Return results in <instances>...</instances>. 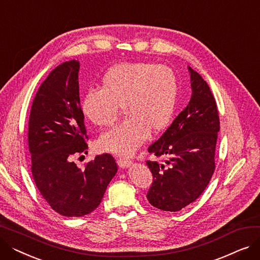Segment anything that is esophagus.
Instances as JSON below:
<instances>
[{
	"mask_svg": "<svg viewBox=\"0 0 260 260\" xmlns=\"http://www.w3.org/2000/svg\"><path fill=\"white\" fill-rule=\"evenodd\" d=\"M118 162V166L122 169H125V168H128L131 165H132V160L129 158H126V157H122V158H119L117 160Z\"/></svg>",
	"mask_w": 260,
	"mask_h": 260,
	"instance_id": "34e87169",
	"label": "esophagus"
}]
</instances>
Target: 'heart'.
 Masks as SVG:
<instances>
[{
    "label": "heart",
    "instance_id": "heart-1",
    "mask_svg": "<svg viewBox=\"0 0 260 260\" xmlns=\"http://www.w3.org/2000/svg\"><path fill=\"white\" fill-rule=\"evenodd\" d=\"M178 94V80L172 68L149 62H127L104 74L101 89H90L81 103L83 116L98 127H111L120 107L127 117L104 133L99 145L108 152L131 154L149 133L165 131L173 118Z\"/></svg>",
    "mask_w": 260,
    "mask_h": 260
}]
</instances>
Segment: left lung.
Here are the masks:
<instances>
[{
  "instance_id": "left-lung-1",
  "label": "left lung",
  "mask_w": 260,
  "mask_h": 260,
  "mask_svg": "<svg viewBox=\"0 0 260 260\" xmlns=\"http://www.w3.org/2000/svg\"><path fill=\"white\" fill-rule=\"evenodd\" d=\"M192 97L148 153L166 156L167 165L147 160L153 183L146 198L153 207L177 212L194 202L215 171V149L220 129L214 95L206 81L188 66Z\"/></svg>"
}]
</instances>
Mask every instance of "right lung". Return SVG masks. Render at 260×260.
Returning <instances> with one entry per match:
<instances>
[{"label":"right lung","instance_id":"right-lung-1","mask_svg":"<svg viewBox=\"0 0 260 260\" xmlns=\"http://www.w3.org/2000/svg\"><path fill=\"white\" fill-rule=\"evenodd\" d=\"M80 64L57 66L39 87L28 121L31 173L39 192L62 216L80 217L100 204L117 173L111 154L78 168L75 155L87 153L88 139L79 97Z\"/></svg>","mask_w":260,"mask_h":260}]
</instances>
